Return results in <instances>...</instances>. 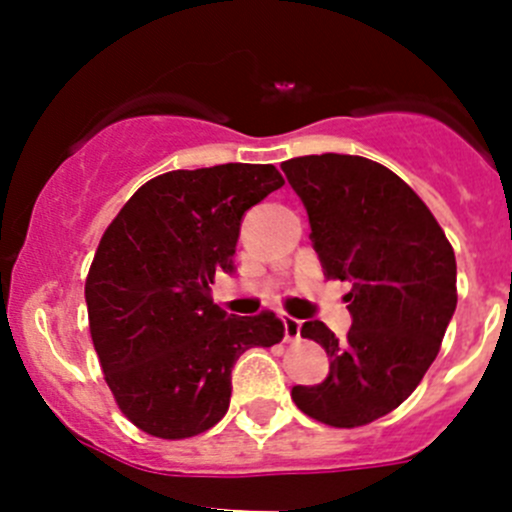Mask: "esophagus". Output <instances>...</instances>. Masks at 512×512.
Returning a JSON list of instances; mask_svg holds the SVG:
<instances>
[{
	"label": "esophagus",
	"mask_w": 512,
	"mask_h": 512,
	"mask_svg": "<svg viewBox=\"0 0 512 512\" xmlns=\"http://www.w3.org/2000/svg\"><path fill=\"white\" fill-rule=\"evenodd\" d=\"M282 322H285V339L287 342H297L299 334H302V322L294 317H289V314H285L282 317Z\"/></svg>",
	"instance_id": "34e87169"
}]
</instances>
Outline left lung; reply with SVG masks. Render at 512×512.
<instances>
[{
	"label": "left lung",
	"mask_w": 512,
	"mask_h": 512,
	"mask_svg": "<svg viewBox=\"0 0 512 512\" xmlns=\"http://www.w3.org/2000/svg\"><path fill=\"white\" fill-rule=\"evenodd\" d=\"M304 203L324 275L352 282V329L339 342L324 322L302 337L322 344L329 376L294 386L299 411L356 428L404 404L441 349L456 312V255L421 198L386 165L361 156H302L282 163Z\"/></svg>",
	"instance_id": "left-lung-1"
}]
</instances>
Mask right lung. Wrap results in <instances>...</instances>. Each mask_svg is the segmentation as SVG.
Masks as SVG:
<instances>
[{
    "instance_id": "1",
    "label": "right lung",
    "mask_w": 512,
    "mask_h": 512,
    "mask_svg": "<svg viewBox=\"0 0 512 512\" xmlns=\"http://www.w3.org/2000/svg\"><path fill=\"white\" fill-rule=\"evenodd\" d=\"M275 165L170 170L131 195L86 277L103 376L123 416L151 436H198L227 414L232 366L285 337L275 312L235 317L210 297L232 272L242 215L282 188Z\"/></svg>"
}]
</instances>
